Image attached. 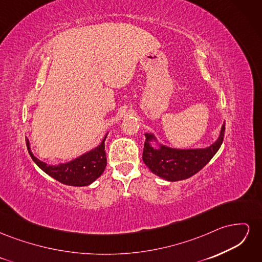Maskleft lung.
Instances as JSON below:
<instances>
[{
	"instance_id": "obj_1",
	"label": "left lung",
	"mask_w": 262,
	"mask_h": 262,
	"mask_svg": "<svg viewBox=\"0 0 262 262\" xmlns=\"http://www.w3.org/2000/svg\"><path fill=\"white\" fill-rule=\"evenodd\" d=\"M224 132L225 124L222 125L220 137L212 145L189 149L171 148L162 144L160 148H154L150 141H156V138L153 134L145 133L142 158L149 170L158 177L168 181L184 180L200 171L212 160L223 143Z\"/></svg>"
}]
</instances>
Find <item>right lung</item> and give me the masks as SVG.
<instances>
[{
  "label": "right lung",
  "mask_w": 262,
  "mask_h": 262,
  "mask_svg": "<svg viewBox=\"0 0 262 262\" xmlns=\"http://www.w3.org/2000/svg\"><path fill=\"white\" fill-rule=\"evenodd\" d=\"M107 134L101 143L95 148L91 149L80 157L74 158L73 161L63 163L59 165H48L31 153L29 141L26 140V145L28 153L33 161L37 164L39 168H41L47 175L60 181L61 184L68 186L83 187L89 186L98 177L101 176L107 166V157L105 150V140Z\"/></svg>",
  "instance_id": "obj_1"
}]
</instances>
